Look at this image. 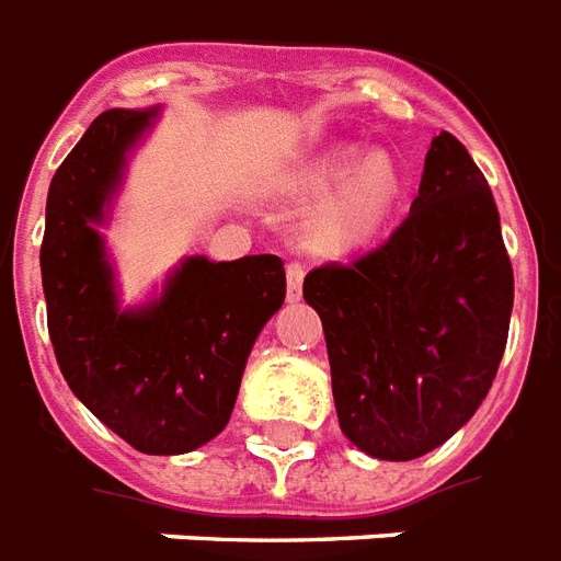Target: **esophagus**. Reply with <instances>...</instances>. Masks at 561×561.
Listing matches in <instances>:
<instances>
[{
  "label": "esophagus",
  "instance_id": "esophagus-1",
  "mask_svg": "<svg viewBox=\"0 0 561 561\" xmlns=\"http://www.w3.org/2000/svg\"><path fill=\"white\" fill-rule=\"evenodd\" d=\"M304 295V263L301 260H289L286 263V298L289 301H301Z\"/></svg>",
  "mask_w": 561,
  "mask_h": 561
}]
</instances>
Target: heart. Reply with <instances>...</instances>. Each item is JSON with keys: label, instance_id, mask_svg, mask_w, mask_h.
Listing matches in <instances>:
<instances>
[{"label": "heart", "instance_id": "obj_1", "mask_svg": "<svg viewBox=\"0 0 561 561\" xmlns=\"http://www.w3.org/2000/svg\"><path fill=\"white\" fill-rule=\"evenodd\" d=\"M358 156L353 147L333 150L298 179L304 196H324L340 185L309 217L307 234L316 249L347 252L370 243L400 203L402 170L397 161L374 153L358 164Z\"/></svg>", "mask_w": 561, "mask_h": 561}]
</instances>
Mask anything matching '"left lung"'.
<instances>
[{"instance_id":"8db88e82","label":"left lung","mask_w":561,"mask_h":561,"mask_svg":"<svg viewBox=\"0 0 561 561\" xmlns=\"http://www.w3.org/2000/svg\"><path fill=\"white\" fill-rule=\"evenodd\" d=\"M324 324L339 425L379 460H414L478 411L499 374L513 263L490 182L451 133L382 245L304 277Z\"/></svg>"}]
</instances>
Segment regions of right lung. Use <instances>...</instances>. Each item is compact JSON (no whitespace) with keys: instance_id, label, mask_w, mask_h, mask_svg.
I'll return each instance as SVG.
<instances>
[{"instance_id":"obj_1","label":"right lung","mask_w":561,"mask_h":561,"mask_svg":"<svg viewBox=\"0 0 561 561\" xmlns=\"http://www.w3.org/2000/svg\"><path fill=\"white\" fill-rule=\"evenodd\" d=\"M153 112L106 110L57 168L39 249L48 335L62 379L145 455L199 449L226 428L245 358L286 298L284 260L191 257L159 301L118 312L92 222Z\"/></svg>"}]
</instances>
